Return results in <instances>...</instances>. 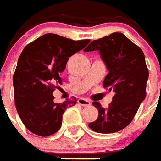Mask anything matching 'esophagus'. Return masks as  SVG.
I'll list each match as a JSON object with an SVG mask.
<instances>
[{"label":"esophagus","mask_w":161,"mask_h":161,"mask_svg":"<svg viewBox=\"0 0 161 161\" xmlns=\"http://www.w3.org/2000/svg\"><path fill=\"white\" fill-rule=\"evenodd\" d=\"M77 102H78V104H80L81 106H84V107H89L91 105V102L90 101L84 98H79L77 100Z\"/></svg>","instance_id":"obj_1"}]
</instances>
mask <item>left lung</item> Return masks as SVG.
<instances>
[{
    "label": "left lung",
    "mask_w": 161,
    "mask_h": 161,
    "mask_svg": "<svg viewBox=\"0 0 161 161\" xmlns=\"http://www.w3.org/2000/svg\"><path fill=\"white\" fill-rule=\"evenodd\" d=\"M95 50L100 52L108 70L103 87L114 90V96L107 109L93 102L99 115L89 127L98 133H114L131 122L146 97L148 70L142 50L122 33L94 40L84 51Z\"/></svg>",
    "instance_id": "obj_1"
}]
</instances>
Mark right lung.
<instances>
[{
  "instance_id": "1",
  "label": "right lung",
  "mask_w": 161,
  "mask_h": 161,
  "mask_svg": "<svg viewBox=\"0 0 161 161\" xmlns=\"http://www.w3.org/2000/svg\"><path fill=\"white\" fill-rule=\"evenodd\" d=\"M89 39L73 41L56 34H45L22 51L13 77L15 106L27 129L36 135L47 136L60 129L66 108L77 99L53 102V92L63 84L60 74L69 57L82 50Z\"/></svg>"
}]
</instances>
